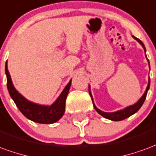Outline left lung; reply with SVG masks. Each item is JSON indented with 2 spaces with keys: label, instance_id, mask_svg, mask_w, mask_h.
I'll list each match as a JSON object with an SVG mask.
<instances>
[{
  "label": "left lung",
  "instance_id": "left-lung-1",
  "mask_svg": "<svg viewBox=\"0 0 156 156\" xmlns=\"http://www.w3.org/2000/svg\"><path fill=\"white\" fill-rule=\"evenodd\" d=\"M133 38H134L135 40L139 42V44L142 45L143 48L144 49V51L146 52L145 46H144V43H143L142 41L134 36H133ZM145 55H146V54H145ZM148 62H149V60H148ZM149 64H150V63H149ZM150 78H149V83H148V86H147V89L146 90H145L144 94H143V96L140 98V100H139L136 104L133 105H130V106H128V107L123 109V110H120V111H117V112H104L97 108L96 106L94 105V107L95 111H96L100 115H101L102 116H104L105 118H106V119L112 120V121H122V120L126 119V118L129 117V116H132V115H133L134 113H136V112H138L139 109H140V107L142 106V105L144 104V101H145V98H146V95H147V92H148V90H149V89H150ZM89 95H90L91 99H92V101H93V97H92V94H91V92H90V87H89Z\"/></svg>",
  "mask_w": 156,
  "mask_h": 156
}]
</instances>
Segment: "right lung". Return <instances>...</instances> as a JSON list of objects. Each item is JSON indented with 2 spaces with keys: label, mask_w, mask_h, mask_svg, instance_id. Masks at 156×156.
Listing matches in <instances>:
<instances>
[{
  "label": "right lung",
  "mask_w": 156,
  "mask_h": 156,
  "mask_svg": "<svg viewBox=\"0 0 156 156\" xmlns=\"http://www.w3.org/2000/svg\"><path fill=\"white\" fill-rule=\"evenodd\" d=\"M5 71H6V80H7L6 85H7V89L10 94V96L13 100L17 107L19 109V111L28 119L38 122V123L51 124L62 118V116L65 112L66 99L70 89L72 80H70V82L67 83V85L63 89L60 96L51 105H49V106L41 105L35 104L26 100L24 97L22 96L16 90L11 79L6 62Z\"/></svg>",
  "instance_id": "right-lung-1"
}]
</instances>
